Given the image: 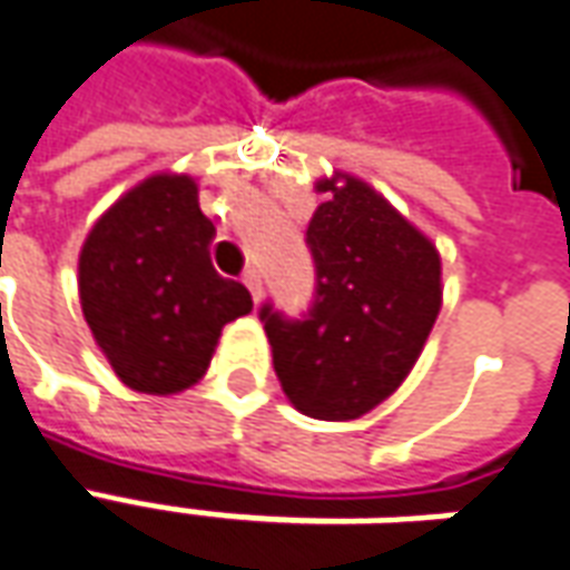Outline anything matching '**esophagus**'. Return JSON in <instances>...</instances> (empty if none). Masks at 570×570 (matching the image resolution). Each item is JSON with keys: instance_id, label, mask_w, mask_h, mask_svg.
<instances>
[{"instance_id": "34e87169", "label": "esophagus", "mask_w": 570, "mask_h": 570, "mask_svg": "<svg viewBox=\"0 0 570 570\" xmlns=\"http://www.w3.org/2000/svg\"><path fill=\"white\" fill-rule=\"evenodd\" d=\"M242 282H245V288H248V292H252V297H254V304H257V301H261V273H257V269H245V276H242Z\"/></svg>"}]
</instances>
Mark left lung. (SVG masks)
I'll return each instance as SVG.
<instances>
[{"label":"left lung","mask_w":570,"mask_h":570,"mask_svg":"<svg viewBox=\"0 0 570 570\" xmlns=\"http://www.w3.org/2000/svg\"><path fill=\"white\" fill-rule=\"evenodd\" d=\"M328 193L306 227L316 292L304 316L261 306L273 368L297 411L353 421L405 381L442 306V261L381 193L358 177Z\"/></svg>","instance_id":"8db88e82"}]
</instances>
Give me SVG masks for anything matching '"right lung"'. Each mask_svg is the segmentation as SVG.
<instances>
[{
  "label": "right lung",
  "mask_w": 570,
  "mask_h": 570,
  "mask_svg": "<svg viewBox=\"0 0 570 570\" xmlns=\"http://www.w3.org/2000/svg\"><path fill=\"white\" fill-rule=\"evenodd\" d=\"M214 224L187 175H156L100 217L79 254V297L112 371L137 393L199 381L252 294L212 266Z\"/></svg>",
  "instance_id": "1"
}]
</instances>
